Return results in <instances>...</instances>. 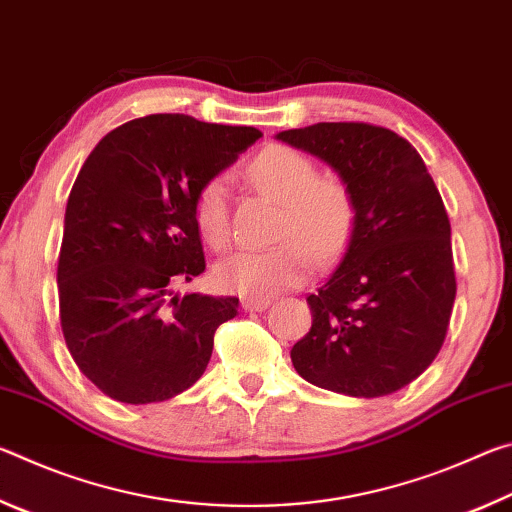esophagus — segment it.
Masks as SVG:
<instances>
[{"mask_svg":"<svg viewBox=\"0 0 512 512\" xmlns=\"http://www.w3.org/2000/svg\"><path fill=\"white\" fill-rule=\"evenodd\" d=\"M271 302L268 300H259V298H244L241 300V307H244L246 311H264Z\"/></svg>","mask_w":512,"mask_h":512,"instance_id":"34e87169","label":"esophagus"}]
</instances>
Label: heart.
<instances>
[{"mask_svg": "<svg viewBox=\"0 0 512 512\" xmlns=\"http://www.w3.org/2000/svg\"><path fill=\"white\" fill-rule=\"evenodd\" d=\"M248 180L259 194L282 205L275 241L282 246L264 253L239 250L216 266L223 291L244 298H271L298 287L309 273V255L318 266L334 262L357 228V196L336 173H318L307 153L287 144H271L248 162ZM194 223L214 250L230 241L228 180L212 176L194 196Z\"/></svg>", "mask_w": 512, "mask_h": 512, "instance_id": "b5f03b06", "label": "heart"}]
</instances>
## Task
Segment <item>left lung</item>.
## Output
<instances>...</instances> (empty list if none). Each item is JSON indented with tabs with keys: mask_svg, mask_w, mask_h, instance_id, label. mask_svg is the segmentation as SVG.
Listing matches in <instances>:
<instances>
[{
	"mask_svg": "<svg viewBox=\"0 0 512 512\" xmlns=\"http://www.w3.org/2000/svg\"><path fill=\"white\" fill-rule=\"evenodd\" d=\"M277 140L339 171L359 207L339 266L307 296L311 329L291 348L293 368L350 397L400 391L438 357L456 298L438 187L404 137L366 121H320Z\"/></svg>",
	"mask_w": 512,
	"mask_h": 512,
	"instance_id": "8db88e82",
	"label": "left lung"
}]
</instances>
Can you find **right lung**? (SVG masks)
<instances>
[{"mask_svg":"<svg viewBox=\"0 0 512 512\" xmlns=\"http://www.w3.org/2000/svg\"><path fill=\"white\" fill-rule=\"evenodd\" d=\"M262 133L189 115L126 121L76 176L58 255L67 350L101 393L124 404L171 400L207 368L214 332L239 298L176 287L205 271L194 196Z\"/></svg>","mask_w":512,"mask_h":512,"instance_id":"right-lung-1","label":"right lung"}]
</instances>
